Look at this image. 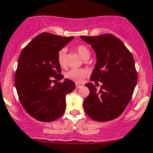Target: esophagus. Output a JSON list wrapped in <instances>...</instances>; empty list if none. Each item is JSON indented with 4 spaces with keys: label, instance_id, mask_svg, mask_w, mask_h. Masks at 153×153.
Returning <instances> with one entry per match:
<instances>
[{
    "label": "esophagus",
    "instance_id": "34e87169",
    "mask_svg": "<svg viewBox=\"0 0 153 153\" xmlns=\"http://www.w3.org/2000/svg\"><path fill=\"white\" fill-rule=\"evenodd\" d=\"M81 85H80V84H78V83H76V84H75V88H76L77 89H79L80 88H81Z\"/></svg>",
    "mask_w": 153,
    "mask_h": 153
}]
</instances>
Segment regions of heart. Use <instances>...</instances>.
Segmentation results:
<instances>
[{
    "label": "heart",
    "mask_w": 153,
    "mask_h": 153,
    "mask_svg": "<svg viewBox=\"0 0 153 153\" xmlns=\"http://www.w3.org/2000/svg\"><path fill=\"white\" fill-rule=\"evenodd\" d=\"M75 50L79 53L80 57L83 60L89 59L90 56V50L86 46L78 45L75 47ZM57 61L60 66L61 68L65 67V49H63L60 50L57 55ZM89 74L88 71L85 69H71L66 73L65 77L69 80H71L77 83H81L84 81L85 78L88 77Z\"/></svg>",
    "instance_id": "heart-1"
}]
</instances>
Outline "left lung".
<instances>
[{"label": "left lung", "instance_id": "8db88e82", "mask_svg": "<svg viewBox=\"0 0 153 153\" xmlns=\"http://www.w3.org/2000/svg\"><path fill=\"white\" fill-rule=\"evenodd\" d=\"M80 38L96 53L90 80L96 85L102 82L98 92L93 83L85 85L90 94L83 102V108L94 121H111L123 113L132 97L138 80L134 59L124 44L111 34Z\"/></svg>", "mask_w": 153, "mask_h": 153}]
</instances>
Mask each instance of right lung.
<instances>
[{"label": "right lung", "mask_w": 153, "mask_h": 153, "mask_svg": "<svg viewBox=\"0 0 153 153\" xmlns=\"http://www.w3.org/2000/svg\"><path fill=\"white\" fill-rule=\"evenodd\" d=\"M73 38L44 32L20 54L15 88L25 111L38 121L50 122L61 117L66 107L65 97L75 90V82L66 78L62 83L51 85L53 78H63L57 55Z\"/></svg>", "instance_id": "obj_1"}]
</instances>
